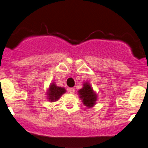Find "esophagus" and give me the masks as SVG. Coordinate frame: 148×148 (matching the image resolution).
I'll use <instances>...</instances> for the list:
<instances>
[{"label":"esophagus","instance_id":"1","mask_svg":"<svg viewBox=\"0 0 148 148\" xmlns=\"http://www.w3.org/2000/svg\"><path fill=\"white\" fill-rule=\"evenodd\" d=\"M68 91L69 92V93H71V94H74V93L75 92V90H74V88H69Z\"/></svg>","mask_w":148,"mask_h":148}]
</instances>
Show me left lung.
Instances as JSON below:
<instances>
[{
	"instance_id": "left-lung-1",
	"label": "left lung",
	"mask_w": 148,
	"mask_h": 148,
	"mask_svg": "<svg viewBox=\"0 0 148 148\" xmlns=\"http://www.w3.org/2000/svg\"><path fill=\"white\" fill-rule=\"evenodd\" d=\"M79 95L84 104L88 108H91L96 104L97 95L89 83H84V87L79 90Z\"/></svg>"
}]
</instances>
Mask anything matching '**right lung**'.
<instances>
[{
  "mask_svg": "<svg viewBox=\"0 0 148 148\" xmlns=\"http://www.w3.org/2000/svg\"><path fill=\"white\" fill-rule=\"evenodd\" d=\"M65 89L64 88L59 87L55 84V83H52L49 86L48 90L47 92V99L49 101L53 102L56 101L60 98V97L65 93Z\"/></svg>",
  "mask_w": 148,
  "mask_h": 148,
  "instance_id": "obj_1",
  "label": "right lung"
}]
</instances>
